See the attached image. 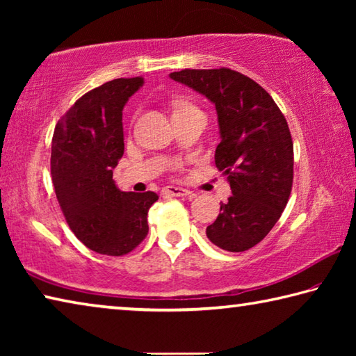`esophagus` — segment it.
<instances>
[{
    "mask_svg": "<svg viewBox=\"0 0 356 356\" xmlns=\"http://www.w3.org/2000/svg\"><path fill=\"white\" fill-rule=\"evenodd\" d=\"M163 195L165 196H176V197H180V196H190L191 191L186 190V188H182V186H176V185H168L163 188Z\"/></svg>",
    "mask_w": 356,
    "mask_h": 356,
    "instance_id": "34e87169",
    "label": "esophagus"
}]
</instances>
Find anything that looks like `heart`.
Instances as JSON below:
<instances>
[{"label":"heart","mask_w":356,"mask_h":356,"mask_svg":"<svg viewBox=\"0 0 356 356\" xmlns=\"http://www.w3.org/2000/svg\"><path fill=\"white\" fill-rule=\"evenodd\" d=\"M190 110H197V108H195V106L190 105V104H179L176 106V111H174V114H176V113H184V111H190Z\"/></svg>","instance_id":"b5f03b06"}]
</instances>
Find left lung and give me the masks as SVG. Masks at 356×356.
<instances>
[{
	"instance_id": "8db88e82",
	"label": "left lung",
	"mask_w": 356,
	"mask_h": 356,
	"mask_svg": "<svg viewBox=\"0 0 356 356\" xmlns=\"http://www.w3.org/2000/svg\"><path fill=\"white\" fill-rule=\"evenodd\" d=\"M215 104L221 141L215 165L232 196L206 234L221 250L242 252L262 242L292 191L293 143L287 120L262 86L240 72L185 69L170 75Z\"/></svg>"
}]
</instances>
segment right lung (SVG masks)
I'll use <instances>...</instances> for the list:
<instances>
[{
	"label": "right lung",
	"instance_id": "1",
	"mask_svg": "<svg viewBox=\"0 0 356 356\" xmlns=\"http://www.w3.org/2000/svg\"><path fill=\"white\" fill-rule=\"evenodd\" d=\"M141 76L116 78L81 95L58 120L51 180L69 227L89 250L124 256L147 236L156 193L120 191L113 170L124 155L122 110Z\"/></svg>",
	"mask_w": 356,
	"mask_h": 356
}]
</instances>
